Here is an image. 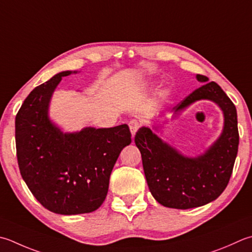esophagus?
Here are the masks:
<instances>
[{
  "instance_id": "1",
  "label": "esophagus",
  "mask_w": 252,
  "mask_h": 252,
  "mask_svg": "<svg viewBox=\"0 0 252 252\" xmlns=\"http://www.w3.org/2000/svg\"><path fill=\"white\" fill-rule=\"evenodd\" d=\"M129 126H130V130H131L132 135H135V133L137 132V130L140 129L141 125H140L139 120H136V119H132V120L129 122Z\"/></svg>"
}]
</instances>
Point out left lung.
Here are the masks:
<instances>
[{
    "mask_svg": "<svg viewBox=\"0 0 252 252\" xmlns=\"http://www.w3.org/2000/svg\"><path fill=\"white\" fill-rule=\"evenodd\" d=\"M196 78L208 81L201 74ZM199 99L218 103L225 118L223 133L204 155L182 156L145 126L134 137L151 193L166 208L187 210L210 203L225 190L233 172L239 144L236 107L220 85L210 82L192 92L172 111H180Z\"/></svg>",
    "mask_w": 252,
    "mask_h": 252,
    "instance_id": "1",
    "label": "left lung"
}]
</instances>
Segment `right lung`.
Segmentation results:
<instances>
[{"label":"right lung","mask_w":252,"mask_h":252,"mask_svg":"<svg viewBox=\"0 0 252 252\" xmlns=\"http://www.w3.org/2000/svg\"><path fill=\"white\" fill-rule=\"evenodd\" d=\"M71 71L37 86L15 119L16 155L21 175L47 210L63 215L91 213L105 201L113 166L131 143L126 125L86 127L62 133L48 118L54 88Z\"/></svg>","instance_id":"add662e5"}]
</instances>
